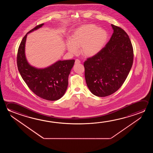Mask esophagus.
Listing matches in <instances>:
<instances>
[{
    "instance_id": "34e87169",
    "label": "esophagus",
    "mask_w": 153,
    "mask_h": 153,
    "mask_svg": "<svg viewBox=\"0 0 153 153\" xmlns=\"http://www.w3.org/2000/svg\"><path fill=\"white\" fill-rule=\"evenodd\" d=\"M80 61L79 60H78V59H76L75 62V64H78V63H80Z\"/></svg>"
}]
</instances>
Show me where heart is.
I'll return each instance as SVG.
<instances>
[{
	"instance_id": "b5f03b06",
	"label": "heart",
	"mask_w": 153,
	"mask_h": 153,
	"mask_svg": "<svg viewBox=\"0 0 153 153\" xmlns=\"http://www.w3.org/2000/svg\"><path fill=\"white\" fill-rule=\"evenodd\" d=\"M108 34L105 30L94 25H86L77 28L73 33L71 40L66 42V47L72 54H76L78 48L85 57L97 54L105 44Z\"/></svg>"
}]
</instances>
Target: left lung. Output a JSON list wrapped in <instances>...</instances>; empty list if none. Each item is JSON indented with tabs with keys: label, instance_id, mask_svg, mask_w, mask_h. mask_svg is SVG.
Masks as SVG:
<instances>
[{
	"label": "left lung",
	"instance_id": "8db88e82",
	"mask_svg": "<svg viewBox=\"0 0 153 153\" xmlns=\"http://www.w3.org/2000/svg\"><path fill=\"white\" fill-rule=\"evenodd\" d=\"M114 33L105 46L84 63L86 83L94 95L105 97L115 92L128 77L133 61L130 39L123 29L111 25Z\"/></svg>",
	"mask_w": 153,
	"mask_h": 153
}]
</instances>
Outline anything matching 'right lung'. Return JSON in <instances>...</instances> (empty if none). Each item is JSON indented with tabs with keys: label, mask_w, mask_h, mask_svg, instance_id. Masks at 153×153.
<instances>
[{
	"label": "right lung",
	"mask_w": 153,
	"mask_h": 153,
	"mask_svg": "<svg viewBox=\"0 0 153 153\" xmlns=\"http://www.w3.org/2000/svg\"><path fill=\"white\" fill-rule=\"evenodd\" d=\"M43 25L44 23L36 26L23 38L18 48L17 65L23 79L36 95L47 100H57L67 90L68 76L75 60L59 61L44 69H37L28 63L25 56L27 34Z\"/></svg>",
	"instance_id": "add662e5"
}]
</instances>
